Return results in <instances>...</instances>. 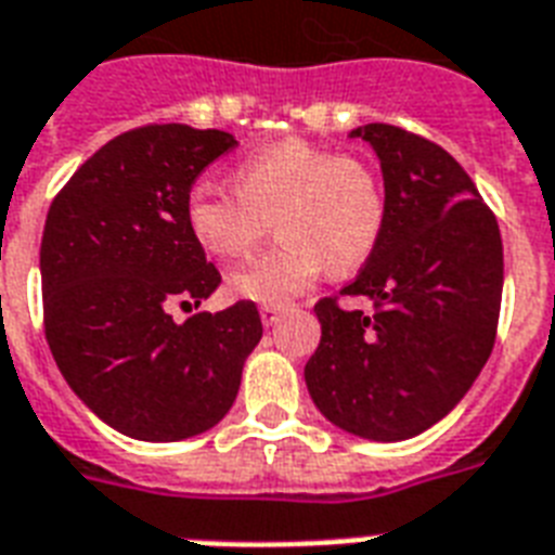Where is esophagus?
<instances>
[{
	"label": "esophagus",
	"instance_id": "esophagus-1",
	"mask_svg": "<svg viewBox=\"0 0 555 555\" xmlns=\"http://www.w3.org/2000/svg\"><path fill=\"white\" fill-rule=\"evenodd\" d=\"M259 313H261V322H264V325H276V322L285 317V308H276V305H264Z\"/></svg>",
	"mask_w": 555,
	"mask_h": 555
}]
</instances>
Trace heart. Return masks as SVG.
Listing matches in <instances>:
<instances>
[{
	"label": "heart",
	"instance_id": "b5f03b06",
	"mask_svg": "<svg viewBox=\"0 0 555 555\" xmlns=\"http://www.w3.org/2000/svg\"><path fill=\"white\" fill-rule=\"evenodd\" d=\"M235 190L195 181L184 198V224L201 250L242 259L276 221L282 242L227 285L259 305H287L322 276L354 270L386 224V190L377 169L357 155L285 138L235 164Z\"/></svg>",
	"mask_w": 555,
	"mask_h": 555
}]
</instances>
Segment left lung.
Segmentation results:
<instances>
[{
    "label": "left lung",
    "instance_id": "8db88e82",
    "mask_svg": "<svg viewBox=\"0 0 555 555\" xmlns=\"http://www.w3.org/2000/svg\"><path fill=\"white\" fill-rule=\"evenodd\" d=\"M377 152L386 224L343 296L374 311L313 305L320 348L305 365L313 403L369 440H405L447 417L490 360L504 247L499 221L447 150L400 126L351 129Z\"/></svg>",
    "mask_w": 555,
    "mask_h": 555
}]
</instances>
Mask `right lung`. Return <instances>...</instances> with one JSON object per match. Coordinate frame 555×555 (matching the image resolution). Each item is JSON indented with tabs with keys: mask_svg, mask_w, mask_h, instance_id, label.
<instances>
[{
	"mask_svg": "<svg viewBox=\"0 0 555 555\" xmlns=\"http://www.w3.org/2000/svg\"><path fill=\"white\" fill-rule=\"evenodd\" d=\"M230 132L141 126L98 150L48 209L39 273L46 339L74 395L112 429L169 443L212 429L259 346L253 302L192 313L221 273L184 224L195 178Z\"/></svg>",
	"mask_w": 555,
	"mask_h": 555,
	"instance_id": "right-lung-1",
	"label": "right lung"
}]
</instances>
